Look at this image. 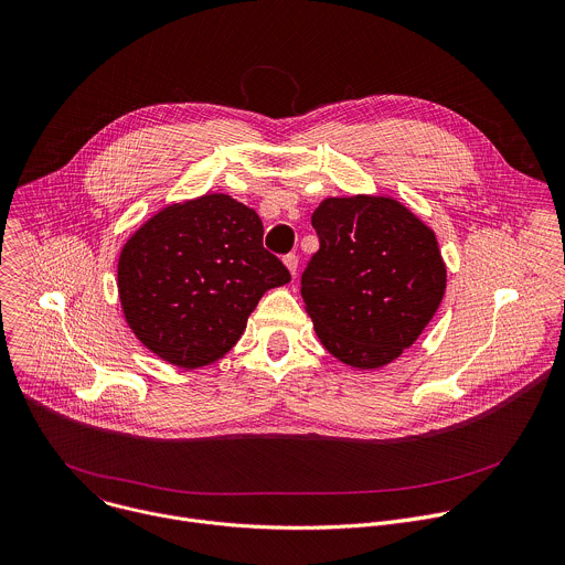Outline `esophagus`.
<instances>
[{
  "label": "esophagus",
  "instance_id": "1",
  "mask_svg": "<svg viewBox=\"0 0 565 565\" xmlns=\"http://www.w3.org/2000/svg\"><path fill=\"white\" fill-rule=\"evenodd\" d=\"M284 266H286L288 273L295 277V275H297V266H299L297 255H286V257H284Z\"/></svg>",
  "mask_w": 565,
  "mask_h": 565
}]
</instances>
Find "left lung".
Here are the masks:
<instances>
[{"label":"left lung","instance_id":"left-lung-1","mask_svg":"<svg viewBox=\"0 0 565 565\" xmlns=\"http://www.w3.org/2000/svg\"><path fill=\"white\" fill-rule=\"evenodd\" d=\"M301 297L321 345L356 370L384 367L435 317L448 284L435 231L391 195L326 198Z\"/></svg>","mask_w":565,"mask_h":565}]
</instances>
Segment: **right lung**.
<instances>
[{"label":"right lung","instance_id":"add662e5","mask_svg":"<svg viewBox=\"0 0 565 565\" xmlns=\"http://www.w3.org/2000/svg\"><path fill=\"white\" fill-rule=\"evenodd\" d=\"M262 239L259 215L224 193L161 209L119 253L117 292L128 328L177 367L217 363L264 292L290 281Z\"/></svg>","mask_w":565,"mask_h":565}]
</instances>
